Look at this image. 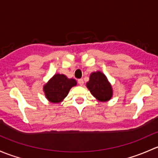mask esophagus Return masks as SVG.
<instances>
[{
	"label": "esophagus",
	"instance_id": "34e87169",
	"mask_svg": "<svg viewBox=\"0 0 158 158\" xmlns=\"http://www.w3.org/2000/svg\"><path fill=\"white\" fill-rule=\"evenodd\" d=\"M77 82H78V84L81 86L84 85V80H83V79H79L78 81H77Z\"/></svg>",
	"mask_w": 158,
	"mask_h": 158
}]
</instances>
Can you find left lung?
Masks as SVG:
<instances>
[{"mask_svg":"<svg viewBox=\"0 0 158 158\" xmlns=\"http://www.w3.org/2000/svg\"><path fill=\"white\" fill-rule=\"evenodd\" d=\"M86 86L93 96L100 102H107L113 97V90L111 84L103 72H92Z\"/></svg>","mask_w":158,"mask_h":158,"instance_id":"1","label":"left lung"}]
</instances>
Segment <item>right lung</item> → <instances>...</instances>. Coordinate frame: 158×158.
Wrapping results in <instances>:
<instances>
[{
  "mask_svg": "<svg viewBox=\"0 0 158 158\" xmlns=\"http://www.w3.org/2000/svg\"><path fill=\"white\" fill-rule=\"evenodd\" d=\"M76 85V80L68 78L67 76L63 74H55L43 86V91L48 101L58 103L67 97L71 87Z\"/></svg>",
  "mask_w": 158,
  "mask_h": 158,
  "instance_id": "right-lung-1",
  "label": "right lung"
}]
</instances>
